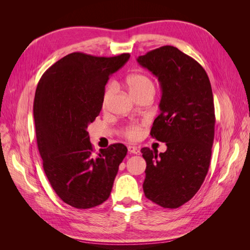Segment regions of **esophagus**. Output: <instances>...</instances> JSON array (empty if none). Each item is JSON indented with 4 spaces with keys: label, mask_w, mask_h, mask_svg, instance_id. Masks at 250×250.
Returning <instances> with one entry per match:
<instances>
[{
    "label": "esophagus",
    "mask_w": 250,
    "mask_h": 250,
    "mask_svg": "<svg viewBox=\"0 0 250 250\" xmlns=\"http://www.w3.org/2000/svg\"><path fill=\"white\" fill-rule=\"evenodd\" d=\"M128 151H129L130 153H132V154H140V150H139V148L138 147H135V146H128Z\"/></svg>",
    "instance_id": "1"
}]
</instances>
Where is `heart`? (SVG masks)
I'll list each match as a JSON object with an SVG mask.
<instances>
[{
	"instance_id": "b5f03b06",
	"label": "heart",
	"mask_w": 250,
	"mask_h": 250,
	"mask_svg": "<svg viewBox=\"0 0 250 250\" xmlns=\"http://www.w3.org/2000/svg\"><path fill=\"white\" fill-rule=\"evenodd\" d=\"M126 85L128 89H129L130 94L135 98V99L146 93H149V92L154 93V84L152 80H151L147 75H144L141 73H134L129 75V76H127ZM115 87H116L115 83L111 82L107 85L106 89H105L104 95H103V100H102L104 106L108 102L112 93L115 92ZM123 133L128 139L137 140L141 134V126L138 124L128 125L124 127Z\"/></svg>"
}]
</instances>
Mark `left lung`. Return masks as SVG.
Masks as SVG:
<instances>
[{
    "mask_svg": "<svg viewBox=\"0 0 250 250\" xmlns=\"http://www.w3.org/2000/svg\"><path fill=\"white\" fill-rule=\"evenodd\" d=\"M138 62L158 78L161 113L151 137L167 150L141 149L147 167L143 190L166 208H176L198 192L206 178L215 135V107L207 72L177 48L164 46L139 56Z\"/></svg>",
    "mask_w": 250,
    "mask_h": 250,
    "instance_id": "obj_1",
    "label": "left lung"
}]
</instances>
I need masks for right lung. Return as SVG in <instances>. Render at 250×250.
Here are the masks:
<instances>
[{"instance_id": "obj_1", "label": "right lung", "mask_w": 250, "mask_h": 250, "mask_svg": "<svg viewBox=\"0 0 250 250\" xmlns=\"http://www.w3.org/2000/svg\"><path fill=\"white\" fill-rule=\"evenodd\" d=\"M130 55L98 57L75 52L43 73L33 116L42 167L59 198L76 208L106 201L127 154L121 143L93 153L87 126L102 109L105 85Z\"/></svg>"}]
</instances>
